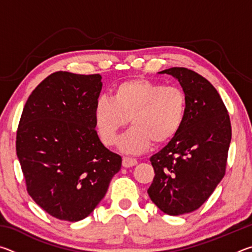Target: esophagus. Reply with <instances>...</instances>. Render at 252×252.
<instances>
[{
	"label": "esophagus",
	"instance_id": "obj_1",
	"mask_svg": "<svg viewBox=\"0 0 252 252\" xmlns=\"http://www.w3.org/2000/svg\"><path fill=\"white\" fill-rule=\"evenodd\" d=\"M138 163V161L133 158H129V157H123L122 159V165L125 168H130V167H134V165Z\"/></svg>",
	"mask_w": 252,
	"mask_h": 252
}]
</instances>
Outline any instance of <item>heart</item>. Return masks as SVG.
Listing matches in <instances>:
<instances>
[{
  "instance_id": "obj_1",
  "label": "heart",
  "mask_w": 252,
  "mask_h": 252,
  "mask_svg": "<svg viewBox=\"0 0 252 252\" xmlns=\"http://www.w3.org/2000/svg\"><path fill=\"white\" fill-rule=\"evenodd\" d=\"M187 112V96L180 88L146 79H130L119 83L112 97L102 95L94 105L97 133L105 146L117 141L118 133L127 122L131 129L119 141L126 153H141L152 142L160 146L181 129Z\"/></svg>"
}]
</instances>
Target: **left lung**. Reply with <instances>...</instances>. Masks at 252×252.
Segmentation results:
<instances>
[{
    "mask_svg": "<svg viewBox=\"0 0 252 252\" xmlns=\"http://www.w3.org/2000/svg\"><path fill=\"white\" fill-rule=\"evenodd\" d=\"M159 73L180 82L187 112L178 133L150 158L156 176L148 194L161 211L180 216L201 207L224 177L231 123L218 91L202 75L186 67Z\"/></svg>",
    "mask_w": 252,
    "mask_h": 252,
    "instance_id": "left-lung-1",
    "label": "left lung"
}]
</instances>
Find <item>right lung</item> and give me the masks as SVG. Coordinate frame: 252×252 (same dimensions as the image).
<instances>
[{"mask_svg": "<svg viewBox=\"0 0 252 252\" xmlns=\"http://www.w3.org/2000/svg\"><path fill=\"white\" fill-rule=\"evenodd\" d=\"M100 74L59 71L34 89L24 105L16 155L27 190L54 218L80 221L90 215L121 169L95 130Z\"/></svg>", "mask_w": 252, "mask_h": 252, "instance_id": "right-lung-1", "label": "right lung"}]
</instances>
